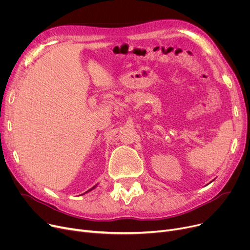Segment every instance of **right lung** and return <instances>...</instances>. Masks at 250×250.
<instances>
[{"label": "right lung", "mask_w": 250, "mask_h": 250, "mask_svg": "<svg viewBox=\"0 0 250 250\" xmlns=\"http://www.w3.org/2000/svg\"><path fill=\"white\" fill-rule=\"evenodd\" d=\"M96 187H97V185H96V186H94V187H93V188H90V189H89V190H87V191H86V192H85V193H87V192H89V191H91V190H93V189H94V188H96ZM83 194H84V193H83Z\"/></svg>", "instance_id": "add662e5"}]
</instances>
